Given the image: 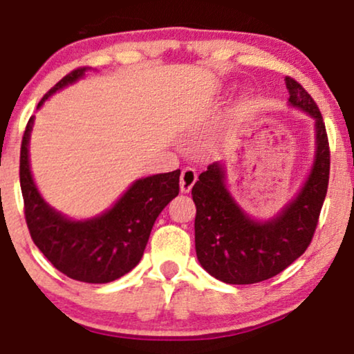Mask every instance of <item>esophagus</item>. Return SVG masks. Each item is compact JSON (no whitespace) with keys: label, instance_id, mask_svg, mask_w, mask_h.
Segmentation results:
<instances>
[{"label":"esophagus","instance_id":"obj_1","mask_svg":"<svg viewBox=\"0 0 354 354\" xmlns=\"http://www.w3.org/2000/svg\"><path fill=\"white\" fill-rule=\"evenodd\" d=\"M196 181H198V173H196V169L191 168V167L183 168L181 176H180L181 192H189L191 187L194 186Z\"/></svg>","mask_w":354,"mask_h":354}]
</instances>
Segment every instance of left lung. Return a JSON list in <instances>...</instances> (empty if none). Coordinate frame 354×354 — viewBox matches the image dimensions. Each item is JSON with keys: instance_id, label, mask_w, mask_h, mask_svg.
<instances>
[{"instance_id": "obj_1", "label": "left lung", "mask_w": 354, "mask_h": 354, "mask_svg": "<svg viewBox=\"0 0 354 354\" xmlns=\"http://www.w3.org/2000/svg\"><path fill=\"white\" fill-rule=\"evenodd\" d=\"M289 104L315 119V162L297 198L268 222L250 218L223 185V168L209 165L192 186L194 241L201 266L227 284H254L279 274L314 239L330 178V147L319 106L301 83L286 77Z\"/></svg>"}]
</instances>
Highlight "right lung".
<instances>
[{
	"mask_svg": "<svg viewBox=\"0 0 354 354\" xmlns=\"http://www.w3.org/2000/svg\"><path fill=\"white\" fill-rule=\"evenodd\" d=\"M86 68L70 71L42 97L83 77ZM37 106V107H39ZM32 120L26 125L21 144L19 181L24 216L30 239L48 261L75 281L104 284L124 276L140 261L158 214L180 192V169L153 174L129 187L113 209L84 222L70 221L40 198L29 168V136Z\"/></svg>",
	"mask_w": 354,
	"mask_h": 354,
	"instance_id": "add662e5",
	"label": "right lung"
}]
</instances>
